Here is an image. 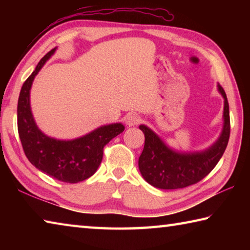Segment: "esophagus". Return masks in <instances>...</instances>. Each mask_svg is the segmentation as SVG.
Wrapping results in <instances>:
<instances>
[{"label":"esophagus","instance_id":"esophagus-1","mask_svg":"<svg viewBox=\"0 0 250 250\" xmlns=\"http://www.w3.org/2000/svg\"><path fill=\"white\" fill-rule=\"evenodd\" d=\"M125 122L128 126H133L140 122V117L134 115V113H129L125 117Z\"/></svg>","mask_w":250,"mask_h":250}]
</instances>
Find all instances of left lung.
Instances as JSON below:
<instances>
[{"label": "left lung", "instance_id": "8db88e82", "mask_svg": "<svg viewBox=\"0 0 250 250\" xmlns=\"http://www.w3.org/2000/svg\"><path fill=\"white\" fill-rule=\"evenodd\" d=\"M217 90L224 99L223 128L217 140L204 150L177 151L147 125H139L146 138L139 158V170L150 185L161 189L186 188L205 177L221 160L229 140L230 125L226 94L219 84Z\"/></svg>", "mask_w": 250, "mask_h": 250}]
</instances>
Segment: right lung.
Returning a JSON list of instances; mask_svg holds the SVG:
<instances>
[{
    "label": "right lung",
    "instance_id": "right-lung-1",
    "mask_svg": "<svg viewBox=\"0 0 250 250\" xmlns=\"http://www.w3.org/2000/svg\"><path fill=\"white\" fill-rule=\"evenodd\" d=\"M57 47L41 59L35 70L24 83L18 104V128L27 159L45 174L66 183H78L94 175L103 161L104 146L124 132L121 122L100 125L82 137L62 140L45 134L34 119L31 89L34 79Z\"/></svg>",
    "mask_w": 250,
    "mask_h": 250
}]
</instances>
